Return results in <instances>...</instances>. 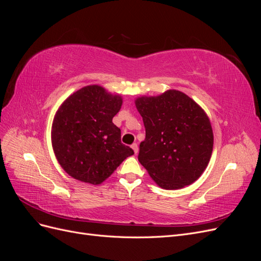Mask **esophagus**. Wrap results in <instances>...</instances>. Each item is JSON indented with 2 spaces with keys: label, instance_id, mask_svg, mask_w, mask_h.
<instances>
[{
  "label": "esophagus",
  "instance_id": "esophagus-1",
  "mask_svg": "<svg viewBox=\"0 0 261 261\" xmlns=\"http://www.w3.org/2000/svg\"><path fill=\"white\" fill-rule=\"evenodd\" d=\"M132 149L134 150V152H135V154L138 153V145L137 144H133L132 145Z\"/></svg>",
  "mask_w": 261,
  "mask_h": 261
}]
</instances>
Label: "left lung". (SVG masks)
<instances>
[{
    "label": "left lung",
    "mask_w": 261,
    "mask_h": 261,
    "mask_svg": "<svg viewBox=\"0 0 261 261\" xmlns=\"http://www.w3.org/2000/svg\"><path fill=\"white\" fill-rule=\"evenodd\" d=\"M135 105L146 128L138 161L150 177L164 189L193 184L212 153L213 133L206 112L178 90L139 97Z\"/></svg>",
    "instance_id": "1"
}]
</instances>
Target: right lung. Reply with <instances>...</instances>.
<instances>
[{
	"mask_svg": "<svg viewBox=\"0 0 261 261\" xmlns=\"http://www.w3.org/2000/svg\"><path fill=\"white\" fill-rule=\"evenodd\" d=\"M122 103L118 94L90 85L61 105L53 120L51 139L54 154L68 175L99 185L134 154L132 148L121 143V129L112 122Z\"/></svg>",
	"mask_w": 261,
	"mask_h": 261,
	"instance_id": "add662e5",
	"label": "right lung"
}]
</instances>
